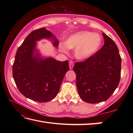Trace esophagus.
<instances>
[{"label": "esophagus", "instance_id": "34e87169", "mask_svg": "<svg viewBox=\"0 0 133 133\" xmlns=\"http://www.w3.org/2000/svg\"><path fill=\"white\" fill-rule=\"evenodd\" d=\"M69 66L70 69H72L73 67H74V63L72 61H70L69 62Z\"/></svg>", "mask_w": 133, "mask_h": 133}]
</instances>
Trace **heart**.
Wrapping results in <instances>:
<instances>
[{
    "instance_id": "1",
    "label": "heart",
    "mask_w": 133,
    "mask_h": 133,
    "mask_svg": "<svg viewBox=\"0 0 133 133\" xmlns=\"http://www.w3.org/2000/svg\"><path fill=\"white\" fill-rule=\"evenodd\" d=\"M102 44L100 34L88 31H81L70 35L66 43L59 44L62 52L67 53L68 49H75L76 58L79 60L87 59L98 52Z\"/></svg>"
}]
</instances>
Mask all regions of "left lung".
<instances>
[{"mask_svg":"<svg viewBox=\"0 0 133 133\" xmlns=\"http://www.w3.org/2000/svg\"><path fill=\"white\" fill-rule=\"evenodd\" d=\"M104 45L95 54L73 68L80 98L89 103L105 101L117 88L121 78V58L117 44L103 33Z\"/></svg>","mask_w":133,"mask_h":133,"instance_id":"8db88e82","label":"left lung"}]
</instances>
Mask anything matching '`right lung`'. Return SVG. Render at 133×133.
Listing matches in <instances>:
<instances>
[{
	"mask_svg": "<svg viewBox=\"0 0 133 133\" xmlns=\"http://www.w3.org/2000/svg\"><path fill=\"white\" fill-rule=\"evenodd\" d=\"M51 39L57 47L59 41L45 28L35 30L24 39L17 50L12 66V75L19 91L24 97L39 102H47L56 97L66 73L68 61L43 58L36 49V42Z\"/></svg>",
	"mask_w": 133,
	"mask_h": 133,
	"instance_id": "add662e5",
	"label": "right lung"
}]
</instances>
